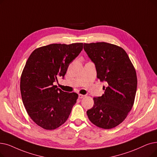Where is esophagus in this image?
I'll list each match as a JSON object with an SVG mask.
<instances>
[{"instance_id": "obj_1", "label": "esophagus", "mask_w": 157, "mask_h": 157, "mask_svg": "<svg viewBox=\"0 0 157 157\" xmlns=\"http://www.w3.org/2000/svg\"><path fill=\"white\" fill-rule=\"evenodd\" d=\"M85 96V95H83V94H79V99H82V98H83Z\"/></svg>"}]
</instances>
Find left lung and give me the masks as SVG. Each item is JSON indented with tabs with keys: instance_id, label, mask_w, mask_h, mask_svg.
<instances>
[{
	"instance_id": "obj_1",
	"label": "left lung",
	"mask_w": 157,
	"mask_h": 157,
	"mask_svg": "<svg viewBox=\"0 0 157 157\" xmlns=\"http://www.w3.org/2000/svg\"><path fill=\"white\" fill-rule=\"evenodd\" d=\"M83 45L95 64L97 78L106 85L102 96L94 98V106L86 112L88 117L98 127L115 128L126 119L133 107L137 86L135 69L121 47L106 42Z\"/></svg>"
}]
</instances>
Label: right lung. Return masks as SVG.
Here are the masks:
<instances>
[{"instance_id": "add662e5", "label": "right lung", "mask_w": 157, "mask_h": 157, "mask_svg": "<svg viewBox=\"0 0 157 157\" xmlns=\"http://www.w3.org/2000/svg\"><path fill=\"white\" fill-rule=\"evenodd\" d=\"M83 43L53 44L36 49L27 60L20 78V92L25 110L39 126L52 130L64 124L78 94L54 85L63 78L69 64L83 49Z\"/></svg>"}]
</instances>
